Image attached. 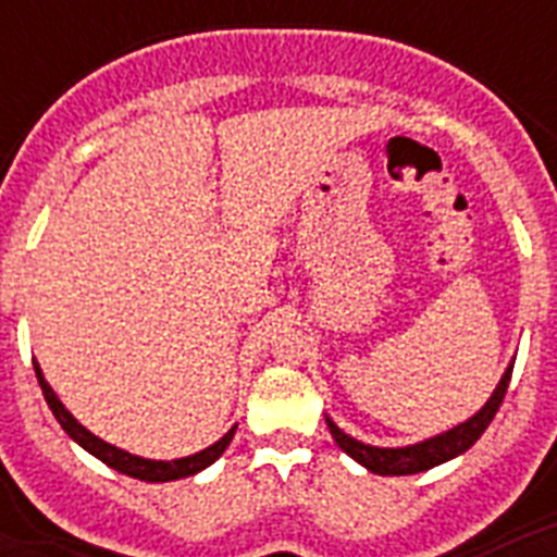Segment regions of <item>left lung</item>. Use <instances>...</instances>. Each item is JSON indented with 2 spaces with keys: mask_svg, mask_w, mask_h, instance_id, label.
<instances>
[{
  "mask_svg": "<svg viewBox=\"0 0 557 557\" xmlns=\"http://www.w3.org/2000/svg\"><path fill=\"white\" fill-rule=\"evenodd\" d=\"M511 370H515V364L506 367L500 384L494 387L492 398H488V401H485V405L480 407L471 419H468V422L457 424V428H450V431L440 433V436H431V440L407 445V448H375V445H364V442L352 440L349 433L341 431L330 416H326V424H330L332 440L338 442V448L344 450V454H349L356 462H361V466H364L367 471H372V474H381V476L419 474V471H428V468L442 466V462H448V459L466 454V450L471 448L480 436H483L485 428L492 424L494 413L500 410L503 396H506V389H509Z\"/></svg>",
  "mask_w": 557,
  "mask_h": 557,
  "instance_id": "8db88e82",
  "label": "left lung"
}]
</instances>
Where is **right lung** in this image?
<instances>
[{
	"label": "right lung",
	"instance_id": "obj_1",
	"mask_svg": "<svg viewBox=\"0 0 557 557\" xmlns=\"http://www.w3.org/2000/svg\"><path fill=\"white\" fill-rule=\"evenodd\" d=\"M34 372H37V381H39V387H42V396H46L48 407H51V413H54L57 422L63 424V431L69 433V436H72V440L77 442L81 448L89 450L91 457H98L100 462H107L109 468H115V471H121V474H126V476H135V480H147V483H170V480H182V476L199 474L201 468L213 466V462H216V459L225 454V448L231 445V440H234L236 424L225 433V436H222V440L213 442L210 448L199 450V454H193V457L170 459V462H164V459L135 457V454H129V450L115 448V445H109V442H103L91 431H86V428H83V424L77 422V419H74L69 410H65L63 401L57 398V393L46 381V375H42V370H39L37 361H34Z\"/></svg>",
	"mask_w": 557,
	"mask_h": 557
}]
</instances>
